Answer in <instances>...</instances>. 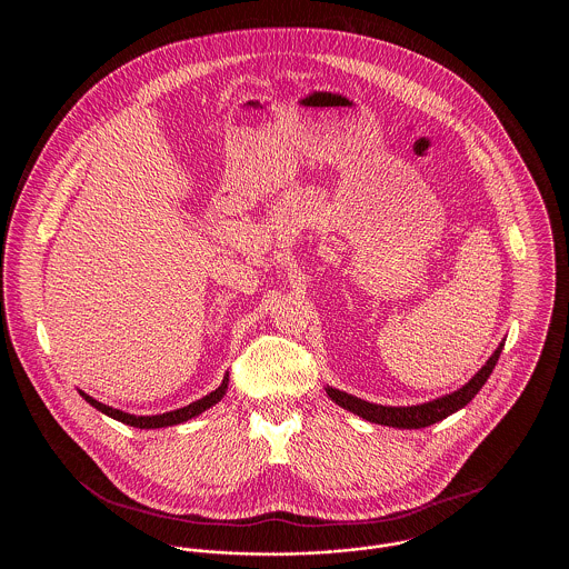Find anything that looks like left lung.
<instances>
[{
  "label": "left lung",
  "instance_id": "obj_1",
  "mask_svg": "<svg viewBox=\"0 0 569 569\" xmlns=\"http://www.w3.org/2000/svg\"><path fill=\"white\" fill-rule=\"evenodd\" d=\"M501 348H503V341L497 346V350L488 357L487 363L476 372V377L469 383H465L460 390H456L447 397L433 399L429 403L411 407L377 406V403H368L363 399H357V397L346 395V392L335 390V388H326V395L337 406L343 407V409H348V411H352V413H357V416H361L370 422H377V425H388V427H399V429L429 427V425L456 413L458 409H462L469 401L476 399V395L487 383V379L490 377L499 355H501Z\"/></svg>",
  "mask_w": 569,
  "mask_h": 569
}]
</instances>
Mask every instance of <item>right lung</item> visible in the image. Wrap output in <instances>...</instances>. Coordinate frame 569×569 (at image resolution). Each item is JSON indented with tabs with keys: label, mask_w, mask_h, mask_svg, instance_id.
<instances>
[{
	"label": "right lung",
	"mask_w": 569,
	"mask_h": 569,
	"mask_svg": "<svg viewBox=\"0 0 569 569\" xmlns=\"http://www.w3.org/2000/svg\"><path fill=\"white\" fill-rule=\"evenodd\" d=\"M228 381H230V375H226V377H223V383H221L214 392L206 395L203 399H199V401H194V403H190V406L166 411V413H158V416H136V413H127V411H122V409H113V407L104 406V403H98L96 399H91V397L84 395L82 390H79V392H81L82 399H84L89 406L96 407L98 411H102V413H107V416H111L113 420H120V422L131 425V427H138V429H160V427H170V425L186 422V420L199 416L201 411L217 406V403L223 399L226 390H228Z\"/></svg>",
	"instance_id": "obj_1"
}]
</instances>
